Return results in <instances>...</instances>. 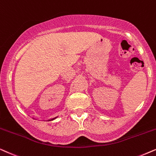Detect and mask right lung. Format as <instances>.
Masks as SVG:
<instances>
[{"mask_svg":"<svg viewBox=\"0 0 156 156\" xmlns=\"http://www.w3.org/2000/svg\"><path fill=\"white\" fill-rule=\"evenodd\" d=\"M58 118V116H56V117H55V118H52V119H49V120H45V121H51V120H55V119H56V118ZM33 119H36V118H33Z\"/></svg>","mask_w":156,"mask_h":156,"instance_id":"obj_1","label":"right lung"}]
</instances>
